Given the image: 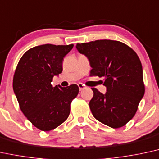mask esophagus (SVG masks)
<instances>
[{"mask_svg":"<svg viewBox=\"0 0 159 159\" xmlns=\"http://www.w3.org/2000/svg\"><path fill=\"white\" fill-rule=\"evenodd\" d=\"M78 88H79V90H80V91L83 90L84 89H85V88H86L85 86L83 84H81V83H79V84H78Z\"/></svg>","mask_w":159,"mask_h":159,"instance_id":"1","label":"esophagus"}]
</instances>
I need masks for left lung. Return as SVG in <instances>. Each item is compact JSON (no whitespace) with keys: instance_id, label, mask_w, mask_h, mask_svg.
Wrapping results in <instances>:
<instances>
[{"instance_id":"left-lung-1","label":"left lung","mask_w":159,"mask_h":159,"mask_svg":"<svg viewBox=\"0 0 159 159\" xmlns=\"http://www.w3.org/2000/svg\"><path fill=\"white\" fill-rule=\"evenodd\" d=\"M76 49L89 60L90 75L105 78V94L92 88L93 116L114 129L123 127L135 116L144 95L140 59L127 45L112 40L77 43Z\"/></svg>"}]
</instances>
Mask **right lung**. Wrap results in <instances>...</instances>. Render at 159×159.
<instances>
[{"instance_id": "right-lung-1", "label": "right lung", "mask_w": 159, "mask_h": 159, "mask_svg": "<svg viewBox=\"0 0 159 159\" xmlns=\"http://www.w3.org/2000/svg\"><path fill=\"white\" fill-rule=\"evenodd\" d=\"M73 44H43L26 51L19 61L13 78V90L20 108L31 123L42 131H49L67 119L72 101L78 87L51 84L62 72L63 58Z\"/></svg>"}]
</instances>
